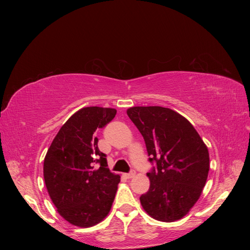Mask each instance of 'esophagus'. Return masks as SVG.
Returning <instances> with one entry per match:
<instances>
[{
	"label": "esophagus",
	"instance_id": "34e87169",
	"mask_svg": "<svg viewBox=\"0 0 250 250\" xmlns=\"http://www.w3.org/2000/svg\"><path fill=\"white\" fill-rule=\"evenodd\" d=\"M125 176H126V178L130 179V178H132V177H134V176H135V172H134V171H131L130 173H126V174H125Z\"/></svg>",
	"mask_w": 250,
	"mask_h": 250
}]
</instances>
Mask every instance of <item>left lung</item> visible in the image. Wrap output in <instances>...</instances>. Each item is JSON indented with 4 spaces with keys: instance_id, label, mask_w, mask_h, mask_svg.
I'll list each match as a JSON object with an SVG mask.
<instances>
[{
    "instance_id": "1",
    "label": "left lung",
    "mask_w": 250,
    "mask_h": 250,
    "mask_svg": "<svg viewBox=\"0 0 250 250\" xmlns=\"http://www.w3.org/2000/svg\"><path fill=\"white\" fill-rule=\"evenodd\" d=\"M127 115L146 143L156 169L147 173L149 191L140 201L155 220L174 222L198 201L206 186L209 155L194 126L175 110L162 106H134Z\"/></svg>"
}]
</instances>
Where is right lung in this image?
Returning <instances> with one entry per match:
<instances>
[{"instance_id": "obj_1", "label": "right lung", "mask_w": 250, "mask_h": 250, "mask_svg": "<svg viewBox=\"0 0 250 250\" xmlns=\"http://www.w3.org/2000/svg\"><path fill=\"white\" fill-rule=\"evenodd\" d=\"M116 113L108 107L79 109L60 128L44 157L43 178L50 198L58 214L78 228L103 221L116 197L120 175L107 168L106 155L98 148L95 135Z\"/></svg>"}]
</instances>
